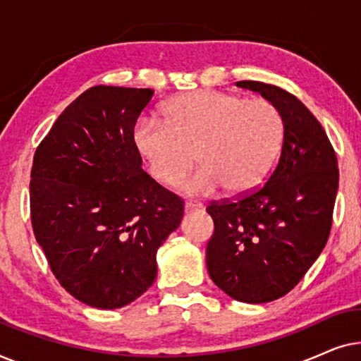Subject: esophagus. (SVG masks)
Wrapping results in <instances>:
<instances>
[{"mask_svg":"<svg viewBox=\"0 0 361 361\" xmlns=\"http://www.w3.org/2000/svg\"><path fill=\"white\" fill-rule=\"evenodd\" d=\"M184 209L185 212H194V210H200L202 205L197 204V202H192V200H187L184 204Z\"/></svg>","mask_w":361,"mask_h":361,"instance_id":"1","label":"esophagus"}]
</instances>
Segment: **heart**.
Masks as SVG:
<instances>
[{"label":"heart","instance_id":"1","mask_svg":"<svg viewBox=\"0 0 361 361\" xmlns=\"http://www.w3.org/2000/svg\"><path fill=\"white\" fill-rule=\"evenodd\" d=\"M166 121L142 118L133 141L151 176L179 184L197 157L200 167L185 180L190 195H231L256 189L269 174L284 141V118L274 103L221 92H192L164 108Z\"/></svg>","mask_w":361,"mask_h":361}]
</instances>
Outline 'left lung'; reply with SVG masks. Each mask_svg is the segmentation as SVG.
Returning <instances> with one entry per match:
<instances>
[{"label":"left lung","mask_w":361,"mask_h":361,"mask_svg":"<svg viewBox=\"0 0 361 361\" xmlns=\"http://www.w3.org/2000/svg\"><path fill=\"white\" fill-rule=\"evenodd\" d=\"M236 85L261 93L284 118L278 166L266 184L233 202H214L207 269L240 302L288 294L322 253L338 189L337 156L324 128L299 98L263 82Z\"/></svg>","instance_id":"obj_1"}]
</instances>
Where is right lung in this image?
Listing matches in <instances>:
<instances>
[{
	"label": "right lung",
	"instance_id": "1",
	"mask_svg": "<svg viewBox=\"0 0 361 361\" xmlns=\"http://www.w3.org/2000/svg\"><path fill=\"white\" fill-rule=\"evenodd\" d=\"M152 95L88 88L34 154V235L62 288L90 307L120 309L145 294L157 276V250L184 216L182 199L142 171L133 141Z\"/></svg>",
	"mask_w": 361,
	"mask_h": 361
}]
</instances>
